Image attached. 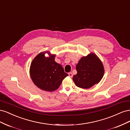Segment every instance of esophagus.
<instances>
[{
    "mask_svg": "<svg viewBox=\"0 0 130 130\" xmlns=\"http://www.w3.org/2000/svg\"><path fill=\"white\" fill-rule=\"evenodd\" d=\"M68 75H69V76L70 77H73V74H72V73H71V72L69 73H68Z\"/></svg>",
    "mask_w": 130,
    "mask_h": 130,
    "instance_id": "obj_1",
    "label": "esophagus"
}]
</instances>
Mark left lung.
I'll return each instance as SVG.
<instances>
[{
	"instance_id": "8db88e82",
	"label": "left lung",
	"mask_w": 130,
	"mask_h": 130,
	"mask_svg": "<svg viewBox=\"0 0 130 130\" xmlns=\"http://www.w3.org/2000/svg\"><path fill=\"white\" fill-rule=\"evenodd\" d=\"M77 74L73 80L77 87L88 89L101 81L104 75V67L96 54L90 53L83 56L76 64Z\"/></svg>"
}]
</instances>
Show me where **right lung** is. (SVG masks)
Masks as SVG:
<instances>
[{
    "instance_id": "add662e5",
    "label": "right lung",
    "mask_w": 130,
    "mask_h": 130,
    "mask_svg": "<svg viewBox=\"0 0 130 130\" xmlns=\"http://www.w3.org/2000/svg\"><path fill=\"white\" fill-rule=\"evenodd\" d=\"M48 53L49 56H45ZM55 54L50 52L39 53L31 63L30 75L34 84L38 88L46 92L57 89L63 80L68 75L62 66L55 61Z\"/></svg>"
}]
</instances>
